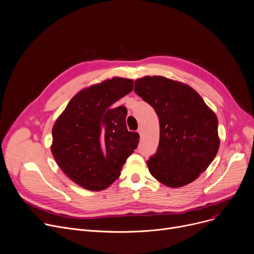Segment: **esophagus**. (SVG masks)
I'll list each match as a JSON object with an SVG mask.
<instances>
[{"instance_id": "esophagus-1", "label": "esophagus", "mask_w": 254, "mask_h": 254, "mask_svg": "<svg viewBox=\"0 0 254 254\" xmlns=\"http://www.w3.org/2000/svg\"><path fill=\"white\" fill-rule=\"evenodd\" d=\"M137 132L139 133V135L141 136V135H142V128H141V127H139V128L137 129Z\"/></svg>"}]
</instances>
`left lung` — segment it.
Masks as SVG:
<instances>
[{
  "label": "left lung",
  "mask_w": 254,
  "mask_h": 254,
  "mask_svg": "<svg viewBox=\"0 0 254 254\" xmlns=\"http://www.w3.org/2000/svg\"><path fill=\"white\" fill-rule=\"evenodd\" d=\"M134 91L154 108L160 123L158 150L147 161L150 174L172 188L193 182L219 149L215 113L194 89L164 76L137 78Z\"/></svg>",
  "instance_id": "left-lung-1"
}]
</instances>
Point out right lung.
Listing matches in <instances>:
<instances>
[{"mask_svg": "<svg viewBox=\"0 0 254 254\" xmlns=\"http://www.w3.org/2000/svg\"><path fill=\"white\" fill-rule=\"evenodd\" d=\"M133 90V80L113 77L80 90L53 127L51 150L74 183L100 191L120 177L137 148V132L127 130L125 106L114 104Z\"/></svg>", "mask_w": 254, "mask_h": 254, "instance_id": "add662e5", "label": "right lung"}]
</instances>
